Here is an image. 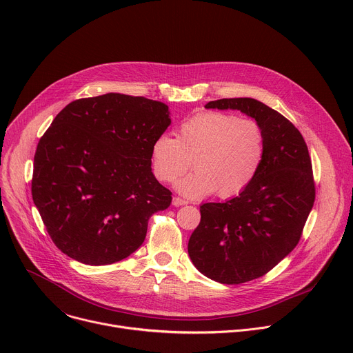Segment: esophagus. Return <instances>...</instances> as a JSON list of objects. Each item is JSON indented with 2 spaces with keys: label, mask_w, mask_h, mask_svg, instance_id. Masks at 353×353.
<instances>
[{
  "label": "esophagus",
  "mask_w": 353,
  "mask_h": 353,
  "mask_svg": "<svg viewBox=\"0 0 353 353\" xmlns=\"http://www.w3.org/2000/svg\"><path fill=\"white\" fill-rule=\"evenodd\" d=\"M185 204H187L185 199H183V198H180V196H174V198H173V205H174V207H180V205H185Z\"/></svg>",
  "instance_id": "obj_1"
}]
</instances>
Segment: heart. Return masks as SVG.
Listing matches in <instances>:
<instances>
[{"label":"heart","mask_w":353,"mask_h":353,"mask_svg":"<svg viewBox=\"0 0 353 353\" xmlns=\"http://www.w3.org/2000/svg\"><path fill=\"white\" fill-rule=\"evenodd\" d=\"M265 152V131L257 120L223 112H203L183 121L176 138H157L150 163L159 181L172 183L194 161L195 172L181 180L177 190L192 198L214 192L230 198L241 194L256 180Z\"/></svg>","instance_id":"heart-1"}]
</instances>
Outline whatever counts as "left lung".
<instances>
[{
  "instance_id": "obj_1",
  "label": "left lung",
  "mask_w": 353,
  "mask_h": 353,
  "mask_svg": "<svg viewBox=\"0 0 353 353\" xmlns=\"http://www.w3.org/2000/svg\"><path fill=\"white\" fill-rule=\"evenodd\" d=\"M205 108L240 110L256 119L267 137L256 180L225 203L201 205V222L188 240L190 259L201 274L240 285L270 272L299 243L316 199L313 166L303 135L259 100L219 99Z\"/></svg>"
}]
</instances>
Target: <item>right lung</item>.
Instances as JSON below:
<instances>
[{"label": "right lung", "instance_id": "1", "mask_svg": "<svg viewBox=\"0 0 353 353\" xmlns=\"http://www.w3.org/2000/svg\"><path fill=\"white\" fill-rule=\"evenodd\" d=\"M168 106L143 96L78 99L37 143L32 196L48 236L88 265L124 260L143 243L148 221L172 203L150 169Z\"/></svg>", "mask_w": 353, "mask_h": 353}]
</instances>
